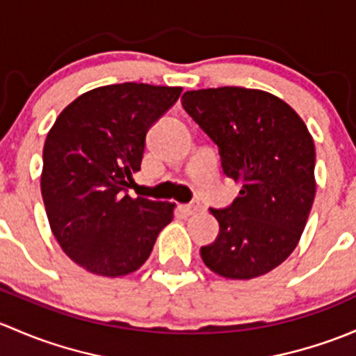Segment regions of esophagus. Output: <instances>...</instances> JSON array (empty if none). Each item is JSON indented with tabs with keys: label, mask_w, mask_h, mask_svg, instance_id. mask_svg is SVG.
Returning <instances> with one entry per match:
<instances>
[{
	"label": "esophagus",
	"mask_w": 356,
	"mask_h": 356,
	"mask_svg": "<svg viewBox=\"0 0 356 356\" xmlns=\"http://www.w3.org/2000/svg\"><path fill=\"white\" fill-rule=\"evenodd\" d=\"M199 211V204H185V205H179V212L183 216H192L193 212Z\"/></svg>",
	"instance_id": "34e87169"
}]
</instances>
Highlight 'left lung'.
Instances as JSON below:
<instances>
[{
    "label": "left lung",
    "mask_w": 356,
    "mask_h": 356,
    "mask_svg": "<svg viewBox=\"0 0 356 356\" xmlns=\"http://www.w3.org/2000/svg\"><path fill=\"white\" fill-rule=\"evenodd\" d=\"M181 104L219 147L222 171L240 185L200 257L228 280H252L283 264L298 245L315 197V145L298 113L259 89L188 90Z\"/></svg>",
    "instance_id": "8db88e82"
}]
</instances>
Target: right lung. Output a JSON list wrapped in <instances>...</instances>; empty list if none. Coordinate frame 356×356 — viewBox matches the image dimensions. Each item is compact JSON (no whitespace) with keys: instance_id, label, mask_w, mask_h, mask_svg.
Segmentation results:
<instances>
[{"instance_id":"right-lung-1","label":"right lung","mask_w":356,"mask_h":356,"mask_svg":"<svg viewBox=\"0 0 356 356\" xmlns=\"http://www.w3.org/2000/svg\"><path fill=\"white\" fill-rule=\"evenodd\" d=\"M181 87L124 82L97 87L60 113L42 151L41 192L51 232L89 273L120 277L142 267L175 204L127 193L145 135Z\"/></svg>"}]
</instances>
